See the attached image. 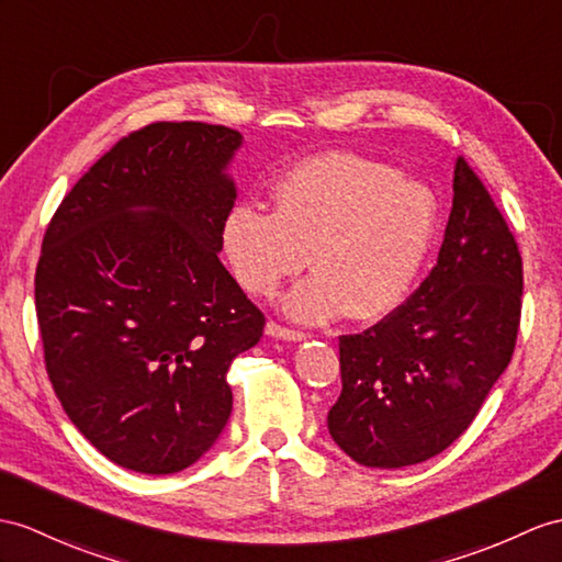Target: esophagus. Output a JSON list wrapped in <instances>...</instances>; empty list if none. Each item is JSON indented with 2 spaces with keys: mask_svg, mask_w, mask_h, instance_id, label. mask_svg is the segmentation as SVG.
Here are the masks:
<instances>
[{
  "mask_svg": "<svg viewBox=\"0 0 562 562\" xmlns=\"http://www.w3.org/2000/svg\"><path fill=\"white\" fill-rule=\"evenodd\" d=\"M267 336L271 338H281V340H303L305 334L303 331H295V328H289V326H281L277 322H267L265 326Z\"/></svg>",
  "mask_w": 562,
  "mask_h": 562,
  "instance_id": "obj_1",
  "label": "esophagus"
}]
</instances>
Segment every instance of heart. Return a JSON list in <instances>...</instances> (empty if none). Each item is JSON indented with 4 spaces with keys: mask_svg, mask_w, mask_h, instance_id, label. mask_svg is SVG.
<instances>
[{
    "mask_svg": "<svg viewBox=\"0 0 562 562\" xmlns=\"http://www.w3.org/2000/svg\"><path fill=\"white\" fill-rule=\"evenodd\" d=\"M273 212L240 202L222 226L238 283L269 295L305 265L314 271L283 295L297 322L346 312L372 322L403 303L429 250L436 198L415 178L348 149L300 159L271 188Z\"/></svg>",
    "mask_w": 562,
    "mask_h": 562,
    "instance_id": "heart-1",
    "label": "heart"
}]
</instances>
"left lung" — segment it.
<instances>
[{
    "label": "left lung",
    "mask_w": 562,
    "mask_h": 562,
    "mask_svg": "<svg viewBox=\"0 0 562 562\" xmlns=\"http://www.w3.org/2000/svg\"><path fill=\"white\" fill-rule=\"evenodd\" d=\"M522 312V257L462 157L453 210L429 277L389 317L340 336V389L328 434L364 468L439 456L470 427L508 367Z\"/></svg>",
    "instance_id": "1"
}]
</instances>
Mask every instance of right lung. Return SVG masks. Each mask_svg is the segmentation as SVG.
<instances>
[{"mask_svg":"<svg viewBox=\"0 0 562 562\" xmlns=\"http://www.w3.org/2000/svg\"><path fill=\"white\" fill-rule=\"evenodd\" d=\"M243 135L159 121L121 138L54 212L35 271L64 413L121 468L173 474L224 431L226 372L265 331L218 259Z\"/></svg>","mask_w":562,"mask_h":562,"instance_id":"obj_1","label":"right lung"}]
</instances>
